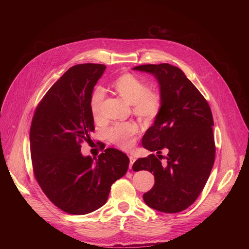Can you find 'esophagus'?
<instances>
[{
    "label": "esophagus",
    "mask_w": 249,
    "mask_h": 249,
    "mask_svg": "<svg viewBox=\"0 0 249 249\" xmlns=\"http://www.w3.org/2000/svg\"><path fill=\"white\" fill-rule=\"evenodd\" d=\"M129 160H130V165H129V167H130V168H132V165H133V163L135 162L136 158H135V157H133V156H130V157H129Z\"/></svg>",
    "instance_id": "esophagus-1"
}]
</instances>
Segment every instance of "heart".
<instances>
[{
	"mask_svg": "<svg viewBox=\"0 0 249 249\" xmlns=\"http://www.w3.org/2000/svg\"><path fill=\"white\" fill-rule=\"evenodd\" d=\"M112 88L128 103L132 104V111L139 119L152 122L160 112L162 98L155 90L149 89L146 81L139 77L126 73L119 76L113 83ZM104 99V89L96 87L89 96V110L94 121L102 119L101 106ZM139 132V127L133 122L118 123L110 126L106 131L108 140L123 150H129L135 143V136Z\"/></svg>",
	"mask_w": 249,
	"mask_h": 249,
	"instance_id": "obj_1",
	"label": "heart"
}]
</instances>
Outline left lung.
I'll return each mask as SVG.
<instances>
[{
  "label": "left lung",
  "mask_w": 249,
  "mask_h": 249,
  "mask_svg": "<svg viewBox=\"0 0 249 249\" xmlns=\"http://www.w3.org/2000/svg\"><path fill=\"white\" fill-rule=\"evenodd\" d=\"M134 70L155 75L160 87V114L142 140L143 147L161 154L167 149L166 164L155 155L137 160L133 170L155 175L153 188L143 195L145 203L162 213H179L201 194L215 161L216 146L210 106L182 71L167 63L140 65ZM160 155L158 157L160 158Z\"/></svg>",
  "instance_id": "1"
}]
</instances>
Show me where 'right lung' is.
Here are the masks:
<instances>
[{
    "instance_id": "add662e5",
    "label": "right lung",
    "mask_w": 249,
    "mask_h": 249,
    "mask_svg": "<svg viewBox=\"0 0 249 249\" xmlns=\"http://www.w3.org/2000/svg\"><path fill=\"white\" fill-rule=\"evenodd\" d=\"M105 65L70 68L49 89L32 117L29 143L35 179L60 210L86 215L107 201L111 185L128 170L129 159L108 148L97 160L83 157L82 143L94 131L89 96ZM105 146H101V151Z\"/></svg>"
}]
</instances>
